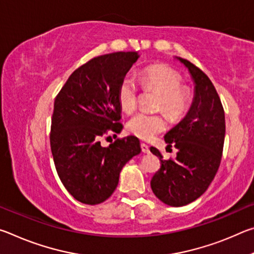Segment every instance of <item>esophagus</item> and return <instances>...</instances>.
<instances>
[{
    "label": "esophagus",
    "instance_id": "34e87169",
    "mask_svg": "<svg viewBox=\"0 0 254 254\" xmlns=\"http://www.w3.org/2000/svg\"><path fill=\"white\" fill-rule=\"evenodd\" d=\"M141 150H142L143 153H149L150 152V149L145 143H141Z\"/></svg>",
    "mask_w": 254,
    "mask_h": 254
}]
</instances>
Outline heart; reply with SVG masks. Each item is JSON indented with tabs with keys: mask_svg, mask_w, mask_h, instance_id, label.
Masks as SVG:
<instances>
[{
	"mask_svg": "<svg viewBox=\"0 0 254 254\" xmlns=\"http://www.w3.org/2000/svg\"><path fill=\"white\" fill-rule=\"evenodd\" d=\"M144 87L161 94L158 109L165 111L171 119H179L186 113L191 101L189 88L183 86V78L173 68L165 65H151L142 71ZM137 85L133 77L127 75L118 88V101L121 109L132 112L137 104ZM127 130L142 140H151L167 128L166 117L161 113L150 114L139 112L127 121Z\"/></svg>",
	"mask_w": 254,
	"mask_h": 254,
	"instance_id": "1",
	"label": "heart"
}]
</instances>
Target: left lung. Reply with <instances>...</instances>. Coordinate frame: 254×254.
Listing matches in <instances>:
<instances>
[{"label":"left lung","mask_w":254,"mask_h":254,"mask_svg":"<svg viewBox=\"0 0 254 254\" xmlns=\"http://www.w3.org/2000/svg\"><path fill=\"white\" fill-rule=\"evenodd\" d=\"M188 68L195 84L191 106L182 121L165 135L168 147L178 149L175 160H163L159 150L160 169L153 175L151 189L162 203L185 206L206 191L220 167L225 137V114L210 79L198 67L177 57Z\"/></svg>","instance_id":"obj_1"}]
</instances>
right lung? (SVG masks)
Returning <instances> with one entry per match:
<instances>
[{
	"instance_id": "right-lung-1",
	"label": "right lung",
	"mask_w": 254,
	"mask_h": 254,
	"mask_svg": "<svg viewBox=\"0 0 254 254\" xmlns=\"http://www.w3.org/2000/svg\"><path fill=\"white\" fill-rule=\"evenodd\" d=\"M139 55L98 56L72 72L56 96L50 147L56 170L68 192L80 203L101 204L113 194L124 165L141 152L128 135L102 147L101 136L122 130L118 88Z\"/></svg>"
}]
</instances>
